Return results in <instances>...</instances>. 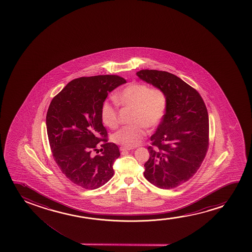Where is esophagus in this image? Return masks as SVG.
<instances>
[{"instance_id":"obj_1","label":"esophagus","mask_w":252,"mask_h":252,"mask_svg":"<svg viewBox=\"0 0 252 252\" xmlns=\"http://www.w3.org/2000/svg\"><path fill=\"white\" fill-rule=\"evenodd\" d=\"M133 148H131V147H125V146H121L120 150H121V152H126V151H131Z\"/></svg>"}]
</instances>
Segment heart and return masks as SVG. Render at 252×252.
<instances>
[{
    "instance_id": "b5f03b06",
    "label": "heart",
    "mask_w": 252,
    "mask_h": 252,
    "mask_svg": "<svg viewBox=\"0 0 252 252\" xmlns=\"http://www.w3.org/2000/svg\"><path fill=\"white\" fill-rule=\"evenodd\" d=\"M117 103L132 107L131 122L114 135V140L125 147H133L141 143L146 134V127H157L165 114L167 97L160 89L152 88L144 83L128 84L114 97ZM101 120L111 129L119 126L117 109L105 101L100 110Z\"/></svg>"
}]
</instances>
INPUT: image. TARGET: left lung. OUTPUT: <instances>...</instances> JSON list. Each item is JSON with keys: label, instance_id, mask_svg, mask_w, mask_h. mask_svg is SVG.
Segmentation results:
<instances>
[{"label": "left lung", "instance_id": "left-lung-1", "mask_svg": "<svg viewBox=\"0 0 252 252\" xmlns=\"http://www.w3.org/2000/svg\"><path fill=\"white\" fill-rule=\"evenodd\" d=\"M140 79L162 90L167 108L151 137L146 180L159 189H174L189 180L203 162L209 141V119L197 90L176 75L156 69L137 72Z\"/></svg>", "mask_w": 252, "mask_h": 252}]
</instances>
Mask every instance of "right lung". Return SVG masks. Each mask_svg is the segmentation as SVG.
I'll list each match as a JSON object with an SVG mask.
<instances>
[{
    "label": "right lung",
    "instance_id": "add662e5",
    "mask_svg": "<svg viewBox=\"0 0 252 252\" xmlns=\"http://www.w3.org/2000/svg\"><path fill=\"white\" fill-rule=\"evenodd\" d=\"M126 83L115 75L80 77L49 106L46 128L53 158L63 174L83 189H98L114 176L113 164L121 153L107 142L100 110L108 93ZM100 141L102 154L93 157L91 152Z\"/></svg>",
    "mask_w": 252,
    "mask_h": 252
}]
</instances>
